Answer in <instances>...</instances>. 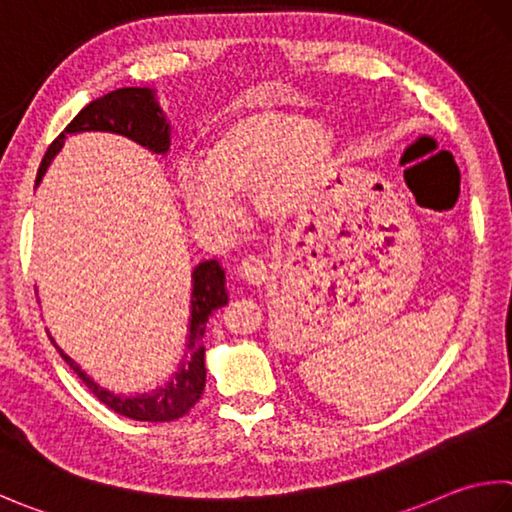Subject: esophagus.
I'll return each instance as SVG.
<instances>
[{
	"label": "esophagus",
	"mask_w": 512,
	"mask_h": 512,
	"mask_svg": "<svg viewBox=\"0 0 512 512\" xmlns=\"http://www.w3.org/2000/svg\"><path fill=\"white\" fill-rule=\"evenodd\" d=\"M239 275L244 277V280L248 282V284H264L266 280H268V264H266V259L264 257H257V255H250V257H246L244 262L239 264Z\"/></svg>",
	"instance_id": "esophagus-1"
}]
</instances>
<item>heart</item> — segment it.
I'll use <instances>...</instances> for the list:
<instances>
[{
  "label": "heart",
  "instance_id": "1",
  "mask_svg": "<svg viewBox=\"0 0 512 512\" xmlns=\"http://www.w3.org/2000/svg\"><path fill=\"white\" fill-rule=\"evenodd\" d=\"M331 125L297 111H259L212 138L203 165L181 167L179 194L190 215L232 224L237 199L253 194L257 210L280 219L300 212L331 179L338 163Z\"/></svg>",
  "mask_w": 512,
  "mask_h": 512
}]
</instances>
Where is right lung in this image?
<instances>
[{
    "label": "right lung",
    "instance_id": "1",
    "mask_svg": "<svg viewBox=\"0 0 512 512\" xmlns=\"http://www.w3.org/2000/svg\"><path fill=\"white\" fill-rule=\"evenodd\" d=\"M82 132H109L129 138L152 154L165 156L170 150L172 125L165 111L156 100V91L150 87H123L105 94L102 98L91 100L80 114L71 120L67 129L49 145L44 159L37 170L35 185L42 183L46 167L51 165L55 154L62 150L64 138L69 134ZM228 304L226 291V271L217 259H208L194 266L192 271V293H190V320H188V338H185V351L167 383L159 385L152 392L143 394H116L102 387L98 380L91 378L69 353H64L58 342L51 338L55 349L60 351L64 362L76 371L78 378L91 392L96 394L100 403L120 416L134 418V421H176L190 412V407L199 401L206 387V347H203V333L206 322L212 313Z\"/></svg>",
    "mask_w": 512,
    "mask_h": 512
}]
</instances>
